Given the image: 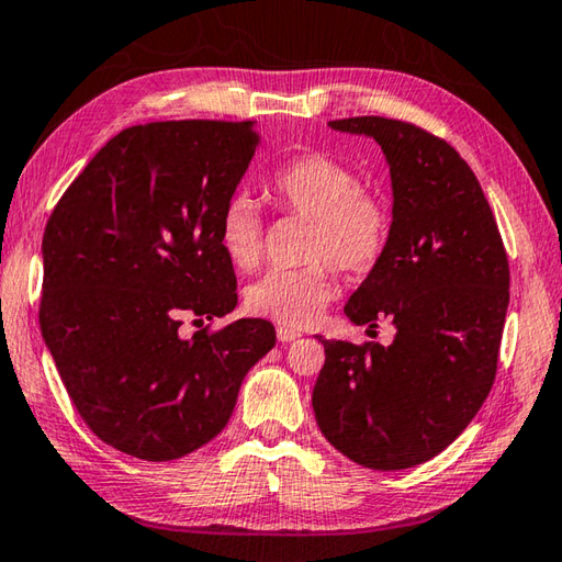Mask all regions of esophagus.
<instances>
[{"label":"esophagus","instance_id":"esophagus-1","mask_svg":"<svg viewBox=\"0 0 562 562\" xmlns=\"http://www.w3.org/2000/svg\"><path fill=\"white\" fill-rule=\"evenodd\" d=\"M277 337H279V342H293V340H299L301 333L299 330H291V327H279Z\"/></svg>","mask_w":562,"mask_h":562}]
</instances>
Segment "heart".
I'll return each mask as SVG.
<instances>
[{
    "mask_svg": "<svg viewBox=\"0 0 562 562\" xmlns=\"http://www.w3.org/2000/svg\"><path fill=\"white\" fill-rule=\"evenodd\" d=\"M269 195L283 213L311 222L301 269H273L245 289V308L279 325L313 323L335 293L337 269L349 279L374 271L391 241V207L364 188L352 166L325 151H305L269 178ZM217 247L237 271L263 257V225L257 205L232 195L217 217Z\"/></svg>",
    "mask_w": 562,
    "mask_h": 562,
    "instance_id": "b5f03b06",
    "label": "heart"
}]
</instances>
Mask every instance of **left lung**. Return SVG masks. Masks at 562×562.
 Returning a JSON list of instances; mask_svg holds the SVG:
<instances>
[{"label":"left lung","mask_w":562,"mask_h":562,"mask_svg":"<svg viewBox=\"0 0 562 562\" xmlns=\"http://www.w3.org/2000/svg\"><path fill=\"white\" fill-rule=\"evenodd\" d=\"M333 130L381 146L394 188L389 249L347 301L355 325L389 317L396 337L317 340L321 432L372 470H406L446 450L492 391L509 305V257L492 207L452 146L411 122L349 116Z\"/></svg>","instance_id":"obj_1"}]
</instances>
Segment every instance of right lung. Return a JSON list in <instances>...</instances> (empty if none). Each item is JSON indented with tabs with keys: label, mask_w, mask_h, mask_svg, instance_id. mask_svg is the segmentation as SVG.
<instances>
[{
	"label": "right lung",
	"mask_w": 562,
	"mask_h": 562,
	"mask_svg": "<svg viewBox=\"0 0 562 562\" xmlns=\"http://www.w3.org/2000/svg\"><path fill=\"white\" fill-rule=\"evenodd\" d=\"M257 144L251 122L130 126L48 217L41 335L80 418L132 458L168 462L213 440L241 379L277 345L261 317L178 335L186 315L235 311L217 217Z\"/></svg>",
	"instance_id": "obj_1"
}]
</instances>
